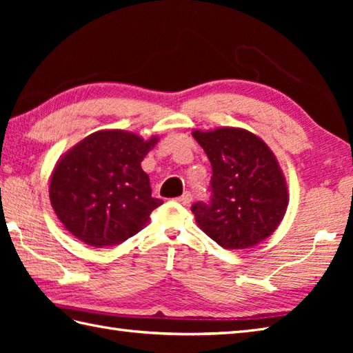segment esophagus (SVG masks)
<instances>
[{"mask_svg":"<svg viewBox=\"0 0 353 353\" xmlns=\"http://www.w3.org/2000/svg\"><path fill=\"white\" fill-rule=\"evenodd\" d=\"M176 200L179 201V203H182V205H185V206H186V205H190V203H191L192 196H191V192L186 191V192H183V194H182L181 197H177Z\"/></svg>","mask_w":353,"mask_h":353,"instance_id":"1","label":"esophagus"}]
</instances>
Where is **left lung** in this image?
<instances>
[{
  "mask_svg": "<svg viewBox=\"0 0 353 353\" xmlns=\"http://www.w3.org/2000/svg\"><path fill=\"white\" fill-rule=\"evenodd\" d=\"M212 165L209 203L192 205L199 228L229 250L249 249L279 226L288 208V186L272 150L238 127L194 130Z\"/></svg>",
  "mask_w": 353,
  "mask_h": 353,
  "instance_id": "left-lung-1",
  "label": "left lung"
}]
</instances>
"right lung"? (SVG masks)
Wrapping results in <instances>:
<instances>
[{
	"label": "right lung",
	"mask_w": 353,
	"mask_h": 353,
	"mask_svg": "<svg viewBox=\"0 0 353 353\" xmlns=\"http://www.w3.org/2000/svg\"><path fill=\"white\" fill-rule=\"evenodd\" d=\"M157 137L94 132L61 156L50 177V201L71 235L88 245L125 241L145 226L162 200L152 197L141 162Z\"/></svg>",
	"instance_id": "right-lung-1"
}]
</instances>
